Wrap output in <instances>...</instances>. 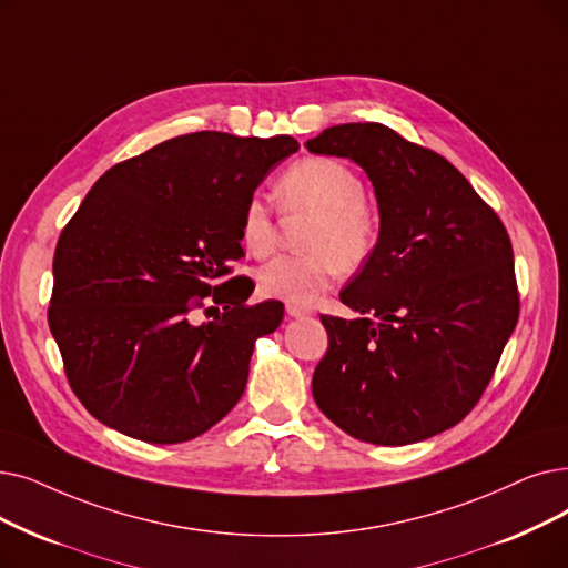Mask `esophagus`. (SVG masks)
I'll list each match as a JSON object with an SVG mask.
<instances>
[{"label": "esophagus", "mask_w": 568, "mask_h": 568, "mask_svg": "<svg viewBox=\"0 0 568 568\" xmlns=\"http://www.w3.org/2000/svg\"><path fill=\"white\" fill-rule=\"evenodd\" d=\"M285 311H287L290 317H308L313 313L311 308H304V306H297V304H287Z\"/></svg>", "instance_id": "esophagus-1"}]
</instances>
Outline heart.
<instances>
[{"mask_svg": "<svg viewBox=\"0 0 568 568\" xmlns=\"http://www.w3.org/2000/svg\"><path fill=\"white\" fill-rule=\"evenodd\" d=\"M276 200L283 215L306 217L300 232L304 253L276 257L260 268L257 287L264 297L311 304L334 283L338 271L355 274L374 257L381 215L351 164L325 155L292 162L276 183ZM239 239L253 257L274 253L278 223L260 196L243 206Z\"/></svg>", "mask_w": 568, "mask_h": 568, "instance_id": "1", "label": "heart"}]
</instances>
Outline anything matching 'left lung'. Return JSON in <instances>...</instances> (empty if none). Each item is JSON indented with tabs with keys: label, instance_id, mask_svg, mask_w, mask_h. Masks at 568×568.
<instances>
[{
	"label": "left lung",
	"instance_id": "1",
	"mask_svg": "<svg viewBox=\"0 0 568 568\" xmlns=\"http://www.w3.org/2000/svg\"><path fill=\"white\" fill-rule=\"evenodd\" d=\"M372 179L381 241L323 315L329 348L313 397L329 420L376 446H406L462 423L487 389L520 315L510 236L459 171L381 122L308 139Z\"/></svg>",
	"mask_w": 568,
	"mask_h": 568
}]
</instances>
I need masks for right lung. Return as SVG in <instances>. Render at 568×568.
Returning a JSON list of instances; mask_svg holds the SVG:
<instances>
[{"mask_svg":"<svg viewBox=\"0 0 568 568\" xmlns=\"http://www.w3.org/2000/svg\"><path fill=\"white\" fill-rule=\"evenodd\" d=\"M292 136L192 132L118 162L64 225L48 306L67 381L97 420L183 443L236 406L281 302L245 304L243 206ZM200 314L213 316L195 323Z\"/></svg>","mask_w":568,"mask_h":568,"instance_id":"right-lung-1","label":"right lung"}]
</instances>
